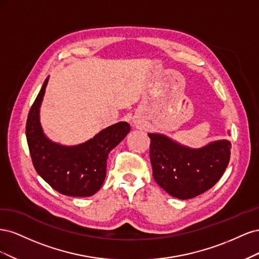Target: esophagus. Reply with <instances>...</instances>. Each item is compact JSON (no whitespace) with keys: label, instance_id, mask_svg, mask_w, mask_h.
Instances as JSON below:
<instances>
[{"label":"esophagus","instance_id":"1","mask_svg":"<svg viewBox=\"0 0 259 259\" xmlns=\"http://www.w3.org/2000/svg\"><path fill=\"white\" fill-rule=\"evenodd\" d=\"M133 123H134V126L137 128H144L145 127V122L143 119H140L138 116H135L134 120H133Z\"/></svg>","mask_w":259,"mask_h":259}]
</instances>
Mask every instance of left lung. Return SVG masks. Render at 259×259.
I'll list each match as a JSON object with an SVG mask.
<instances>
[{"instance_id":"8db88e82","label":"left lung","mask_w":259,"mask_h":259,"mask_svg":"<svg viewBox=\"0 0 259 259\" xmlns=\"http://www.w3.org/2000/svg\"><path fill=\"white\" fill-rule=\"evenodd\" d=\"M148 136L153 178L174 198L192 199L207 191L228 166L231 144L226 139L192 149L162 134Z\"/></svg>"}]
</instances>
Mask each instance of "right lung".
Instances as JSON below:
<instances>
[{"mask_svg":"<svg viewBox=\"0 0 259 259\" xmlns=\"http://www.w3.org/2000/svg\"><path fill=\"white\" fill-rule=\"evenodd\" d=\"M49 77L31 107L26 136L37 174L53 189L69 197H91L104 184L108 154L131 131L126 122L115 123L83 144L62 146L45 136L40 123V107Z\"/></svg>","mask_w":259,"mask_h":259,"instance_id":"obj_1","label":"right lung"}]
</instances>
